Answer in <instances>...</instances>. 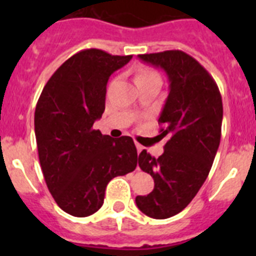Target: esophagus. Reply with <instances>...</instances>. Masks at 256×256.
I'll return each instance as SVG.
<instances>
[{"mask_svg": "<svg viewBox=\"0 0 256 256\" xmlns=\"http://www.w3.org/2000/svg\"><path fill=\"white\" fill-rule=\"evenodd\" d=\"M136 148H137V152H141L142 151V148H144V146H142V144H140L138 142H136Z\"/></svg>", "mask_w": 256, "mask_h": 256, "instance_id": "obj_1", "label": "esophagus"}]
</instances>
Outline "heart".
I'll return each mask as SVG.
<instances>
[{
	"label": "heart",
	"mask_w": 256,
	"mask_h": 256,
	"mask_svg": "<svg viewBox=\"0 0 256 256\" xmlns=\"http://www.w3.org/2000/svg\"><path fill=\"white\" fill-rule=\"evenodd\" d=\"M152 78H159V76H158V73H156L154 69H151V68L141 66L136 70V73H134L136 84H137V83L144 82V80H148V79H152Z\"/></svg>",
	"instance_id": "heart-1"
}]
</instances>
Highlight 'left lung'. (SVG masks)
<instances>
[{"mask_svg": "<svg viewBox=\"0 0 256 256\" xmlns=\"http://www.w3.org/2000/svg\"><path fill=\"white\" fill-rule=\"evenodd\" d=\"M159 66L169 79V94L159 118L160 133L168 137L164 152L138 155L140 168L151 174L152 192L136 204L154 219L182 212L204 184L218 151L223 104L216 80L198 60L180 50L138 55Z\"/></svg>", "mask_w": 256, "mask_h": 256, "instance_id": "left-lung-1", "label": "left lung"}]
</instances>
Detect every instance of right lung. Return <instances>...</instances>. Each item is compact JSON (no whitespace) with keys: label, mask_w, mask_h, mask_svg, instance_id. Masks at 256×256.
Instances as JSON below:
<instances>
[{"label":"right lung","mask_w":256,"mask_h":256,"mask_svg":"<svg viewBox=\"0 0 256 256\" xmlns=\"http://www.w3.org/2000/svg\"><path fill=\"white\" fill-rule=\"evenodd\" d=\"M130 58L82 50L52 74L38 98L34 132L40 168L56 204L70 216L96 212L108 183L137 166L130 137L114 140L92 128L105 110L108 76Z\"/></svg>","instance_id":"1"}]
</instances>
